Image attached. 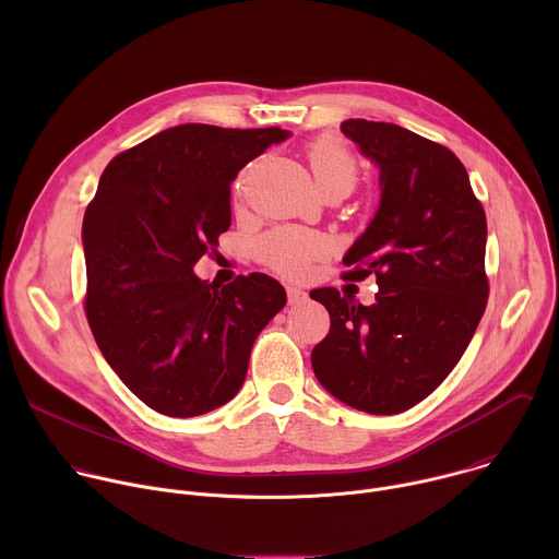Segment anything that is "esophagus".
<instances>
[{
    "mask_svg": "<svg viewBox=\"0 0 559 559\" xmlns=\"http://www.w3.org/2000/svg\"><path fill=\"white\" fill-rule=\"evenodd\" d=\"M287 300L289 305H300L307 300V294L300 287H287Z\"/></svg>",
    "mask_w": 559,
    "mask_h": 559,
    "instance_id": "esophagus-1",
    "label": "esophagus"
}]
</instances>
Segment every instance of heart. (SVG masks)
I'll list each match as a JSON object with an SVG mask.
<instances>
[{"label": "heart", "mask_w": 559, "mask_h": 559, "mask_svg": "<svg viewBox=\"0 0 559 559\" xmlns=\"http://www.w3.org/2000/svg\"><path fill=\"white\" fill-rule=\"evenodd\" d=\"M307 162L311 175L323 192L345 190L352 192L358 181V162L352 150L336 136L323 134L307 145ZM236 192H241V179L236 181ZM325 243L321 236L281 227L265 234L259 241L261 259L276 272L298 276L309 263L323 257Z\"/></svg>", "instance_id": "obj_1"}]
</instances>
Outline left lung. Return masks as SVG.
Segmentation results:
<instances>
[{"label": "left lung", "mask_w": 559, "mask_h": 559, "mask_svg": "<svg viewBox=\"0 0 559 559\" xmlns=\"http://www.w3.org/2000/svg\"><path fill=\"white\" fill-rule=\"evenodd\" d=\"M345 136L380 168V207L345 254L347 276H376L373 305L334 287L313 373L341 403L401 414L451 373L487 309V216L466 168L444 145L384 121L347 119Z\"/></svg>", "instance_id": "1"}]
</instances>
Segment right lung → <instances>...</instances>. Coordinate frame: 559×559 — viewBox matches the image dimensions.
I'll return each mask as SVG.
<instances>
[{"label":"right lung","mask_w":559,"mask_h":559,"mask_svg":"<svg viewBox=\"0 0 559 559\" xmlns=\"http://www.w3.org/2000/svg\"><path fill=\"white\" fill-rule=\"evenodd\" d=\"M287 136L183 123L123 150L99 179L82 229L86 318L108 365L158 414L192 418L231 401L287 302L267 274L221 287L192 270L231 223L238 170Z\"/></svg>","instance_id":"1"}]
</instances>
